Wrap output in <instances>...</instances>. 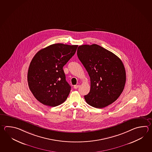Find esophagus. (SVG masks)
<instances>
[{
	"label": "esophagus",
	"instance_id": "1",
	"mask_svg": "<svg viewBox=\"0 0 152 152\" xmlns=\"http://www.w3.org/2000/svg\"><path fill=\"white\" fill-rule=\"evenodd\" d=\"M79 87H80L79 85H75V86H74V88L75 89H77Z\"/></svg>",
	"mask_w": 152,
	"mask_h": 152
}]
</instances>
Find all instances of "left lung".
Listing matches in <instances>:
<instances>
[{"label": "left lung", "mask_w": 152, "mask_h": 152, "mask_svg": "<svg viewBox=\"0 0 152 152\" xmlns=\"http://www.w3.org/2000/svg\"><path fill=\"white\" fill-rule=\"evenodd\" d=\"M77 54L90 77V92L84 96L87 103L96 108L113 103L120 96L126 83L122 61L97 44L81 45Z\"/></svg>", "instance_id": "8db88e82"}]
</instances>
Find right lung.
Returning a JSON list of instances; mask_svg holds the SVG:
<instances>
[{
	"label": "right lung",
	"mask_w": 152,
	"mask_h": 152,
	"mask_svg": "<svg viewBox=\"0 0 152 152\" xmlns=\"http://www.w3.org/2000/svg\"><path fill=\"white\" fill-rule=\"evenodd\" d=\"M78 45L52 44L39 50L32 59L28 72V87L44 105L56 107L67 99L71 87L63 67L74 55Z\"/></svg>",
	"instance_id": "right-lung-1"
}]
</instances>
